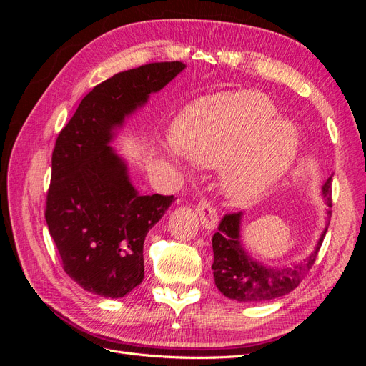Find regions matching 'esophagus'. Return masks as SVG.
I'll return each mask as SVG.
<instances>
[{"label": "esophagus", "instance_id": "1", "mask_svg": "<svg viewBox=\"0 0 366 366\" xmlns=\"http://www.w3.org/2000/svg\"><path fill=\"white\" fill-rule=\"evenodd\" d=\"M197 212L200 215V221L204 229L214 230L218 226V212L209 202H200L197 206Z\"/></svg>", "mask_w": 366, "mask_h": 366}]
</instances>
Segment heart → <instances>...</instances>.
I'll return each mask as SVG.
<instances>
[{
	"mask_svg": "<svg viewBox=\"0 0 366 366\" xmlns=\"http://www.w3.org/2000/svg\"><path fill=\"white\" fill-rule=\"evenodd\" d=\"M174 148L162 156L175 166L183 157L204 168H218L221 189L235 203L264 195L290 171L301 147L292 120L264 93L226 92L187 105L172 124Z\"/></svg>",
	"mask_w": 366,
	"mask_h": 366,
	"instance_id": "heart-1",
	"label": "heart"
}]
</instances>
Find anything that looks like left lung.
Segmentation results:
<instances>
[{
    "label": "left lung",
    "mask_w": 366,
    "mask_h": 366,
    "mask_svg": "<svg viewBox=\"0 0 366 366\" xmlns=\"http://www.w3.org/2000/svg\"><path fill=\"white\" fill-rule=\"evenodd\" d=\"M331 182H333V174L320 186V197L325 203V226L320 232L313 252L304 259L295 261L285 267H270L250 257L241 238L244 214H230L221 219L218 232L212 238V270L217 289L226 297L238 302L270 301L295 290L315 264L328 230L331 206H333L331 204Z\"/></svg>",
    "instance_id": "obj_1"
}]
</instances>
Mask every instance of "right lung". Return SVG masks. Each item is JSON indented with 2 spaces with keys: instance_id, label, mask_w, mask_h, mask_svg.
<instances>
[{
  "instance_id": "obj_1",
  "label": "right lung",
  "mask_w": 366,
  "mask_h": 366,
  "mask_svg": "<svg viewBox=\"0 0 366 366\" xmlns=\"http://www.w3.org/2000/svg\"><path fill=\"white\" fill-rule=\"evenodd\" d=\"M186 69L151 62L96 85L59 132L51 157L46 221L64 270L84 290L124 297L143 281V242L174 195H140L112 147L149 96Z\"/></svg>"
}]
</instances>
